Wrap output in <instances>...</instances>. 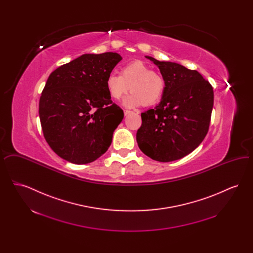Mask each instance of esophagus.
Masks as SVG:
<instances>
[{"label":"esophagus","mask_w":253,"mask_h":253,"mask_svg":"<svg viewBox=\"0 0 253 253\" xmlns=\"http://www.w3.org/2000/svg\"><path fill=\"white\" fill-rule=\"evenodd\" d=\"M132 112L131 111H128V110H124V116H128L129 114H131Z\"/></svg>","instance_id":"1"}]
</instances>
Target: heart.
Instances as JSON below:
<instances>
[{"label": "heart", "mask_w": 253, "mask_h": 253, "mask_svg": "<svg viewBox=\"0 0 253 253\" xmlns=\"http://www.w3.org/2000/svg\"><path fill=\"white\" fill-rule=\"evenodd\" d=\"M106 87L115 99L121 98L130 89L132 94L123 99V105L132 108L157 103L164 95L166 84L159 73L153 71L144 62L135 60L121 68V76L109 75Z\"/></svg>", "instance_id": "obj_1"}]
</instances>
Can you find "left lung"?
Returning <instances> with one entry per match:
<instances>
[{"mask_svg":"<svg viewBox=\"0 0 253 253\" xmlns=\"http://www.w3.org/2000/svg\"><path fill=\"white\" fill-rule=\"evenodd\" d=\"M145 58L159 68L166 89L155 109L141 113L136 141L147 157L159 162L174 161L191 154L203 141L213 107V89L196 70Z\"/></svg>","mask_w":253,"mask_h":253,"instance_id":"1","label":"left lung"}]
</instances>
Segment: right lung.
Here are the masks:
<instances>
[{
	"label": "right lung",
	"mask_w": 253,
	"mask_h": 253,
	"mask_svg": "<svg viewBox=\"0 0 253 253\" xmlns=\"http://www.w3.org/2000/svg\"><path fill=\"white\" fill-rule=\"evenodd\" d=\"M121 60L115 52L84 54L50 74L39 115L45 140L66 161L91 163L108 150L124 114L106 80Z\"/></svg>",
	"instance_id": "add662e5"
}]
</instances>
